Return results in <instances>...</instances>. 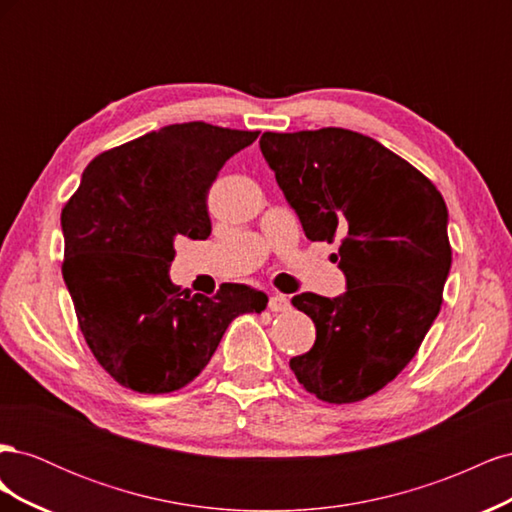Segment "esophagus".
<instances>
[{
	"mask_svg": "<svg viewBox=\"0 0 512 512\" xmlns=\"http://www.w3.org/2000/svg\"><path fill=\"white\" fill-rule=\"evenodd\" d=\"M288 307H290V301H288L286 294H273V297L269 299L271 312H286Z\"/></svg>",
	"mask_w": 512,
	"mask_h": 512,
	"instance_id": "34e87169",
	"label": "esophagus"
}]
</instances>
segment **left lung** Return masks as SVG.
I'll return each instance as SVG.
<instances>
[{"instance_id": "1", "label": "left lung", "mask_w": 512, "mask_h": 512, "mask_svg": "<svg viewBox=\"0 0 512 512\" xmlns=\"http://www.w3.org/2000/svg\"><path fill=\"white\" fill-rule=\"evenodd\" d=\"M260 151L305 237L339 243L346 292H301L316 324L290 369L318 399L352 404L404 369L442 305L451 271L448 211L423 173L374 138L344 128L265 132Z\"/></svg>"}]
</instances>
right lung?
I'll list each match as a JSON object with an SVG mask.
<instances>
[{
  "label": "right lung",
  "mask_w": 512,
  "mask_h": 512,
  "mask_svg": "<svg viewBox=\"0 0 512 512\" xmlns=\"http://www.w3.org/2000/svg\"><path fill=\"white\" fill-rule=\"evenodd\" d=\"M258 132L173 123L102 153L61 211L64 282L98 363L138 393H170L205 369L228 324L267 294L222 284L215 297L170 282L179 237L207 239V194Z\"/></svg>",
  "instance_id": "1"
}]
</instances>
